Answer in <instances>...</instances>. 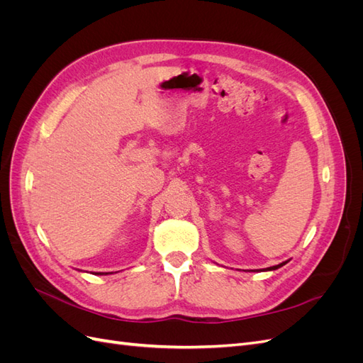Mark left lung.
<instances>
[{
    "mask_svg": "<svg viewBox=\"0 0 363 363\" xmlns=\"http://www.w3.org/2000/svg\"><path fill=\"white\" fill-rule=\"evenodd\" d=\"M283 265H286V262H283V263H280V265H276V267H269V268H267L268 271H272V269H277V268H280V267H283Z\"/></svg>",
    "mask_w": 363,
    "mask_h": 363,
    "instance_id": "obj_1",
    "label": "left lung"
}]
</instances>
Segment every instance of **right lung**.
<instances>
[{"label":"right lung","instance_id":"obj_1","mask_svg":"<svg viewBox=\"0 0 363 363\" xmlns=\"http://www.w3.org/2000/svg\"><path fill=\"white\" fill-rule=\"evenodd\" d=\"M96 274H103V272H96Z\"/></svg>","mask_w":363,"mask_h":363}]
</instances>
